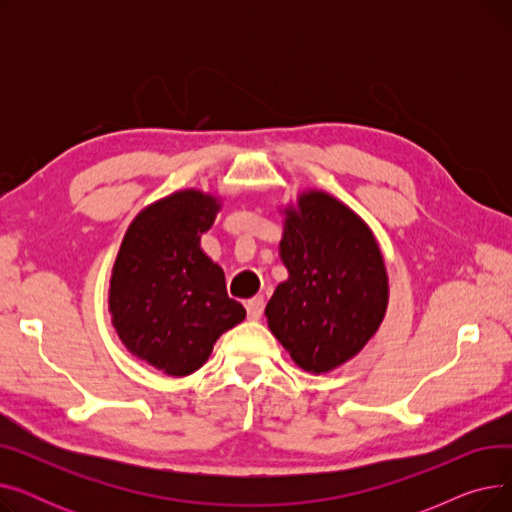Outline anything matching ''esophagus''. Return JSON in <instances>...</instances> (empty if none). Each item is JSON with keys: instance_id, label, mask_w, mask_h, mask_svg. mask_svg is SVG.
<instances>
[{"instance_id": "1", "label": "esophagus", "mask_w": 512, "mask_h": 512, "mask_svg": "<svg viewBox=\"0 0 512 512\" xmlns=\"http://www.w3.org/2000/svg\"><path fill=\"white\" fill-rule=\"evenodd\" d=\"M245 307H247V317H249V319H259L261 313H263V299H261V297L249 299V301L245 303Z\"/></svg>"}]
</instances>
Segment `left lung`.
I'll use <instances>...</instances> for the list:
<instances>
[{"label": "left lung", "mask_w": 512, "mask_h": 512, "mask_svg": "<svg viewBox=\"0 0 512 512\" xmlns=\"http://www.w3.org/2000/svg\"><path fill=\"white\" fill-rule=\"evenodd\" d=\"M282 213L288 278L265 307L267 328L301 369L328 373L359 355L384 321V255L361 215L326 191L309 188Z\"/></svg>", "instance_id": "obj_1"}]
</instances>
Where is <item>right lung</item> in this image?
Instances as JSON below:
<instances>
[{
    "instance_id": "add662e5",
    "label": "right lung",
    "mask_w": 512,
    "mask_h": 512,
    "mask_svg": "<svg viewBox=\"0 0 512 512\" xmlns=\"http://www.w3.org/2000/svg\"><path fill=\"white\" fill-rule=\"evenodd\" d=\"M222 201L184 188L137 213L116 255L112 326L126 351L172 378L205 365L213 344L247 311L226 292L222 267L201 249Z\"/></svg>"
}]
</instances>
